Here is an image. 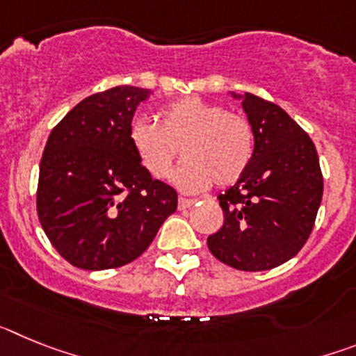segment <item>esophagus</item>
I'll return each instance as SVG.
<instances>
[{
    "instance_id": "obj_1",
    "label": "esophagus",
    "mask_w": 356,
    "mask_h": 356,
    "mask_svg": "<svg viewBox=\"0 0 356 356\" xmlns=\"http://www.w3.org/2000/svg\"><path fill=\"white\" fill-rule=\"evenodd\" d=\"M194 203H196V200H191V197H180V200H178V209L185 210L188 209V207H193Z\"/></svg>"
}]
</instances>
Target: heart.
<instances>
[{"label":"heart","instance_id":"heart-1","mask_svg":"<svg viewBox=\"0 0 356 356\" xmlns=\"http://www.w3.org/2000/svg\"><path fill=\"white\" fill-rule=\"evenodd\" d=\"M159 124L135 119L128 140L147 175L165 180L180 155L187 162L176 172L185 191H203L210 184H235L253 159L254 137L244 115L191 96L160 112Z\"/></svg>","mask_w":356,"mask_h":356}]
</instances>
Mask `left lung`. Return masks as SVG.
Returning <instances> with one entry per match:
<instances>
[{
  "mask_svg": "<svg viewBox=\"0 0 356 356\" xmlns=\"http://www.w3.org/2000/svg\"><path fill=\"white\" fill-rule=\"evenodd\" d=\"M254 137L246 172L219 194L221 229L207 238L210 253L238 271H267L300 253L323 200V172L312 139L278 105L246 92Z\"/></svg>",
  "mask_w": 356,
  "mask_h": 356,
  "instance_id": "1",
  "label": "left lung"
}]
</instances>
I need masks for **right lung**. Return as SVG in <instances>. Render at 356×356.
Segmentation results:
<instances>
[{
	"label": "right lung",
	"mask_w": 356,
	"mask_h": 356,
	"mask_svg": "<svg viewBox=\"0 0 356 356\" xmlns=\"http://www.w3.org/2000/svg\"><path fill=\"white\" fill-rule=\"evenodd\" d=\"M149 89L121 85L85 97L51 130L37 213L58 253L85 271L130 264L176 212L178 194L135 156L128 128Z\"/></svg>",
	"instance_id": "right-lung-1"
}]
</instances>
